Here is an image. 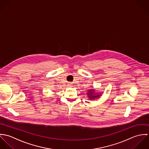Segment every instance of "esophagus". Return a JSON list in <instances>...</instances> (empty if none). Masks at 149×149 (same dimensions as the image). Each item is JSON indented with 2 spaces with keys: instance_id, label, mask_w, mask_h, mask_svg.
Here are the masks:
<instances>
[{
  "instance_id": "esophagus-1",
  "label": "esophagus",
  "mask_w": 149,
  "mask_h": 149,
  "mask_svg": "<svg viewBox=\"0 0 149 149\" xmlns=\"http://www.w3.org/2000/svg\"><path fill=\"white\" fill-rule=\"evenodd\" d=\"M68 86H71V84H69V85H68Z\"/></svg>"
}]
</instances>
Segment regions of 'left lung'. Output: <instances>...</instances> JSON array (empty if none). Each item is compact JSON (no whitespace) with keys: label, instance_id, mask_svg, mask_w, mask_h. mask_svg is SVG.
<instances>
[{"label":"left lung","instance_id":"obj_1","mask_svg":"<svg viewBox=\"0 0 149 149\" xmlns=\"http://www.w3.org/2000/svg\"><path fill=\"white\" fill-rule=\"evenodd\" d=\"M96 90L94 89H91L88 90L87 93V95L88 96V98L90 100H93L95 99H97L101 97V94L102 93H97L95 91Z\"/></svg>","mask_w":149,"mask_h":149}]
</instances>
